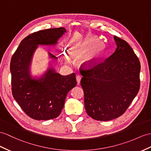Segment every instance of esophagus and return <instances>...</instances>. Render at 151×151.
<instances>
[{
  "label": "esophagus",
  "mask_w": 151,
  "mask_h": 151,
  "mask_svg": "<svg viewBox=\"0 0 151 151\" xmlns=\"http://www.w3.org/2000/svg\"><path fill=\"white\" fill-rule=\"evenodd\" d=\"M81 76L79 75H78L76 76V81H77V83H78V84H80L81 83Z\"/></svg>",
  "instance_id": "1"
}]
</instances>
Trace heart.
Masks as SVG:
<instances>
[{"label":"heart","mask_w":151,"mask_h":151,"mask_svg":"<svg viewBox=\"0 0 151 151\" xmlns=\"http://www.w3.org/2000/svg\"><path fill=\"white\" fill-rule=\"evenodd\" d=\"M96 42H97V40H95V39H90V40H88L85 45H84V48H85L86 50H89L91 49V46H93V45H94V44H95V43H96ZM100 50H101L100 48H99V47L97 45L96 47H95L94 52H93L92 55H91V56L90 58H88V61H90V60H92V59H93L95 56H96L97 54L99 52V51H100Z\"/></svg>","instance_id":"obj_1"}]
</instances>
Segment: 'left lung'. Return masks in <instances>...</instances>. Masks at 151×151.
<instances>
[{
    "mask_svg": "<svg viewBox=\"0 0 151 151\" xmlns=\"http://www.w3.org/2000/svg\"><path fill=\"white\" fill-rule=\"evenodd\" d=\"M116 49L104 61L83 70L84 106L91 118L108 121L126 111L139 89L140 63L127 42L116 36Z\"/></svg>",
    "mask_w": 151,
    "mask_h": 151,
    "instance_id": "left-lung-1",
    "label": "left lung"
}]
</instances>
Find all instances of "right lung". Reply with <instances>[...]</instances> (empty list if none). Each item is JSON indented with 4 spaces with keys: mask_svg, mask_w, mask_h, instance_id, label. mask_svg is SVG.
Here are the masks:
<instances>
[{
    "mask_svg": "<svg viewBox=\"0 0 151 151\" xmlns=\"http://www.w3.org/2000/svg\"><path fill=\"white\" fill-rule=\"evenodd\" d=\"M67 32L64 27L48 29L29 35L20 43L12 58L10 72L14 99L31 118L46 120L60 115L68 91L77 84L76 74L62 76L52 67L39 78H33L30 67L38 45H56ZM50 58H57L48 52Z\"/></svg>",
    "mask_w": 151,
    "mask_h": 151,
    "instance_id": "obj_1",
    "label": "right lung"
}]
</instances>
